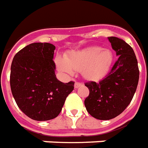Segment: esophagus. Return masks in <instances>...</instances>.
<instances>
[{"mask_svg": "<svg viewBox=\"0 0 148 148\" xmlns=\"http://www.w3.org/2000/svg\"><path fill=\"white\" fill-rule=\"evenodd\" d=\"M82 83L75 82V83H74V88H79L80 86H82Z\"/></svg>", "mask_w": 148, "mask_h": 148, "instance_id": "34e87169", "label": "esophagus"}]
</instances>
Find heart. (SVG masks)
Instances as JSON below:
<instances>
[{
	"mask_svg": "<svg viewBox=\"0 0 148 148\" xmlns=\"http://www.w3.org/2000/svg\"><path fill=\"white\" fill-rule=\"evenodd\" d=\"M113 60L111 51L94 46L71 52L66 56L65 60L58 59L56 65L62 72L72 74L74 70L81 71L85 79L98 81L108 74Z\"/></svg>",
	"mask_w": 148,
	"mask_h": 148,
	"instance_id": "b5f03b06",
	"label": "heart"
}]
</instances>
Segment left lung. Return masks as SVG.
I'll return each instance as SVG.
<instances>
[{
	"label": "left lung",
	"mask_w": 148,
	"mask_h": 148,
	"mask_svg": "<svg viewBox=\"0 0 148 148\" xmlns=\"http://www.w3.org/2000/svg\"><path fill=\"white\" fill-rule=\"evenodd\" d=\"M108 40L119 59L103 79L85 84L89 90L85 99L86 110L99 120H110L124 111L135 94L140 74L132 47L116 37H109Z\"/></svg>",
	"instance_id": "obj_1"
}]
</instances>
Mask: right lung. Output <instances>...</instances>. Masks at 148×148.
<instances>
[{"mask_svg": "<svg viewBox=\"0 0 148 148\" xmlns=\"http://www.w3.org/2000/svg\"><path fill=\"white\" fill-rule=\"evenodd\" d=\"M56 47L50 43H32L14 56L10 85L18 108L36 121L56 118L74 82H61L56 78L53 56Z\"/></svg>", "mask_w": 148, "mask_h": 148, "instance_id": "obj_1", "label": "right lung"}]
</instances>
